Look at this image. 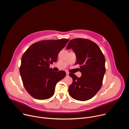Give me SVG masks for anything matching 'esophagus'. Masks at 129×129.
<instances>
[{
	"mask_svg": "<svg viewBox=\"0 0 129 129\" xmlns=\"http://www.w3.org/2000/svg\"><path fill=\"white\" fill-rule=\"evenodd\" d=\"M66 76H69V73L68 72H66Z\"/></svg>",
	"mask_w": 129,
	"mask_h": 129,
	"instance_id": "1",
	"label": "esophagus"
}]
</instances>
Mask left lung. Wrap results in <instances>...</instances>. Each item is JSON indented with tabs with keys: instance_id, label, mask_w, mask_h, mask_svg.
I'll list each match as a JSON object with an SVG mask.
<instances>
[{
	"instance_id": "left-lung-1",
	"label": "left lung",
	"mask_w": 129,
	"mask_h": 129,
	"mask_svg": "<svg viewBox=\"0 0 129 129\" xmlns=\"http://www.w3.org/2000/svg\"><path fill=\"white\" fill-rule=\"evenodd\" d=\"M71 48L77 57L82 75H69L72 83L68 88L69 94L76 100L85 101L92 98L100 90L105 73V59L99 46L90 40L77 38L71 40L66 47Z\"/></svg>"
}]
</instances>
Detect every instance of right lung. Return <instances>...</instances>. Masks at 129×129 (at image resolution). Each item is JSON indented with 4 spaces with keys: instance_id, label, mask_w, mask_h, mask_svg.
Returning a JSON list of instances; mask_svg holds the SVG:
<instances>
[{
    "instance_id": "1",
    "label": "right lung",
    "mask_w": 129,
    "mask_h": 129,
    "mask_svg": "<svg viewBox=\"0 0 129 129\" xmlns=\"http://www.w3.org/2000/svg\"><path fill=\"white\" fill-rule=\"evenodd\" d=\"M69 41L66 39L36 42L24 53L20 73L24 87L34 98L46 100L54 94L57 83L66 76V72L49 68L57 61L59 52Z\"/></svg>"
}]
</instances>
